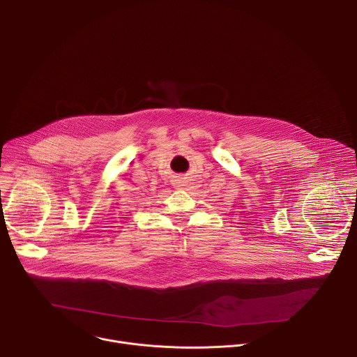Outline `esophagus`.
<instances>
[{"mask_svg":"<svg viewBox=\"0 0 357 357\" xmlns=\"http://www.w3.org/2000/svg\"><path fill=\"white\" fill-rule=\"evenodd\" d=\"M179 183H181V186H182V188H186V186H188V182H186V181H183V182H179Z\"/></svg>","mask_w":357,"mask_h":357,"instance_id":"esophagus-1","label":"esophagus"}]
</instances>
